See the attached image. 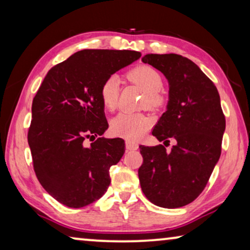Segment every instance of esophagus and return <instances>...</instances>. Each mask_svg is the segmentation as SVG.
<instances>
[{"mask_svg":"<svg viewBox=\"0 0 250 250\" xmlns=\"http://www.w3.org/2000/svg\"><path fill=\"white\" fill-rule=\"evenodd\" d=\"M125 149L126 150H136L138 149V144L131 140H125Z\"/></svg>","mask_w":250,"mask_h":250,"instance_id":"esophagus-1","label":"esophagus"}]
</instances>
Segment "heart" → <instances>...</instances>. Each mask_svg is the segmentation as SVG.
I'll list each match as a JSON object with an SVG mask.
<instances>
[{
    "mask_svg": "<svg viewBox=\"0 0 250 250\" xmlns=\"http://www.w3.org/2000/svg\"><path fill=\"white\" fill-rule=\"evenodd\" d=\"M129 78L137 83L146 95L147 106L156 108L163 103V98L159 91L163 86V80L156 70L148 65H139L129 72ZM120 79L118 76H110L101 86L100 96L103 106L108 111L114 110L118 104ZM150 125V119L142 113L121 112L111 120V131L115 136L136 140L147 131Z\"/></svg>",
    "mask_w": 250,
    "mask_h": 250,
    "instance_id": "heart-1",
    "label": "heart"
}]
</instances>
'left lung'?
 Here are the masks:
<instances>
[{
	"label": "left lung",
	"instance_id": "obj_1",
	"mask_svg": "<svg viewBox=\"0 0 250 250\" xmlns=\"http://www.w3.org/2000/svg\"><path fill=\"white\" fill-rule=\"evenodd\" d=\"M168 83L167 111L153 129L163 145L143 146L138 170L147 199L164 208L191 203L205 188L221 155L226 118L212 80L191 60L178 54H146L142 59Z\"/></svg>",
	"mask_w": 250,
	"mask_h": 250
}]
</instances>
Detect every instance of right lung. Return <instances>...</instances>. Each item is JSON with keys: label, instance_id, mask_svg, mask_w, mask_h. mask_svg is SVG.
I'll list each match as a JSON object with an SVG mask.
<instances>
[{"label": "right lung", "instance_id": "obj_1", "mask_svg": "<svg viewBox=\"0 0 250 250\" xmlns=\"http://www.w3.org/2000/svg\"><path fill=\"white\" fill-rule=\"evenodd\" d=\"M136 51L83 50L47 72L34 97L28 131L34 168L43 188L71 208L96 202L110 186V167L125 140L100 137L108 128L101 86L138 60Z\"/></svg>", "mask_w": 250, "mask_h": 250}]
</instances>
